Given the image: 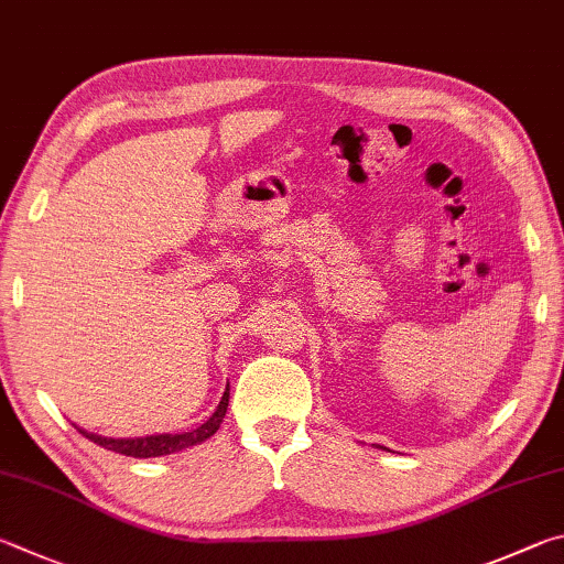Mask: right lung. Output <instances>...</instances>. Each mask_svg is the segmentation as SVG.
I'll return each mask as SVG.
<instances>
[{"mask_svg":"<svg viewBox=\"0 0 564 564\" xmlns=\"http://www.w3.org/2000/svg\"><path fill=\"white\" fill-rule=\"evenodd\" d=\"M227 403H230V383L225 387V393L220 403L210 419L200 426L187 431V433H155V436H141V438H111V436H98V433H91L86 429H78L74 423V429L86 436L88 441H94L96 446L108 448L113 453H121V456H131V458H158V456H171V453L193 448L197 443H203L213 436V433L220 429V423L225 419Z\"/></svg>","mask_w":564,"mask_h":564,"instance_id":"obj_1","label":"right lung"}]
</instances>
